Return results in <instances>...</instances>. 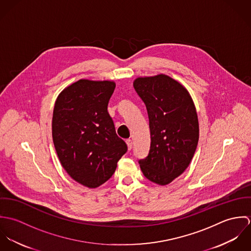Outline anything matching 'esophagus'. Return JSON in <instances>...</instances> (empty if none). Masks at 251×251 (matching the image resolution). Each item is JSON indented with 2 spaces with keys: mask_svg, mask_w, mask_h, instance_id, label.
I'll return each mask as SVG.
<instances>
[{
  "mask_svg": "<svg viewBox=\"0 0 251 251\" xmlns=\"http://www.w3.org/2000/svg\"><path fill=\"white\" fill-rule=\"evenodd\" d=\"M126 142V145H127V149L130 151L132 149V141L130 139H127Z\"/></svg>",
  "mask_w": 251,
  "mask_h": 251,
  "instance_id": "1",
  "label": "esophagus"
}]
</instances>
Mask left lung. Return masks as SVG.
<instances>
[{"mask_svg": "<svg viewBox=\"0 0 251 251\" xmlns=\"http://www.w3.org/2000/svg\"><path fill=\"white\" fill-rule=\"evenodd\" d=\"M133 87L143 100L151 131L148 156L139 160L144 176L170 183L188 167L199 140L196 108L187 90L168 75L138 77Z\"/></svg>", "mask_w": 251, "mask_h": 251, "instance_id": "1", "label": "left lung"}]
</instances>
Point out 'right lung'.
Here are the masks:
<instances>
[{
	"label": "right lung",
	"mask_w": 251,
	"mask_h": 251,
	"mask_svg": "<svg viewBox=\"0 0 251 251\" xmlns=\"http://www.w3.org/2000/svg\"><path fill=\"white\" fill-rule=\"evenodd\" d=\"M116 84L81 79L57 98L52 137L64 169L77 182L96 188L112 177L127 146L107 111Z\"/></svg>",
	"instance_id": "right-lung-1"
}]
</instances>
